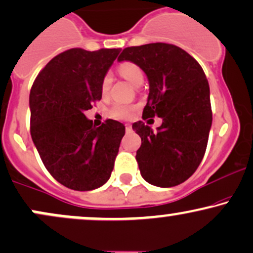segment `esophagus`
<instances>
[{
  "label": "esophagus",
  "instance_id": "obj_1",
  "mask_svg": "<svg viewBox=\"0 0 253 253\" xmlns=\"http://www.w3.org/2000/svg\"><path fill=\"white\" fill-rule=\"evenodd\" d=\"M125 128H126L127 132H129V130H132V126H130L129 124H127V125H125Z\"/></svg>",
  "mask_w": 253,
  "mask_h": 253
}]
</instances>
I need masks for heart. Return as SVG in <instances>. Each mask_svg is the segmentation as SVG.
Wrapping results in <instances>:
<instances>
[{
    "label": "heart",
    "mask_w": 253,
    "mask_h": 253,
    "mask_svg": "<svg viewBox=\"0 0 253 253\" xmlns=\"http://www.w3.org/2000/svg\"><path fill=\"white\" fill-rule=\"evenodd\" d=\"M119 72H120L121 76L126 78L133 85H139V84H141V82H143V71H141V69L135 63H121L119 65ZM110 85H112V76H110V74H106L103 76L102 81H101V94H102V96H107L108 95ZM135 109V106H133V104L118 102L113 104V107L109 110V114L113 118L118 119V120H129L134 115Z\"/></svg>",
    "instance_id": "1"
}]
</instances>
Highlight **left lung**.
<instances>
[{
    "mask_svg": "<svg viewBox=\"0 0 253 253\" xmlns=\"http://www.w3.org/2000/svg\"><path fill=\"white\" fill-rule=\"evenodd\" d=\"M118 60L135 63L149 78L144 120L163 119L157 132L143 121L132 126L141 138L135 156L141 176L156 187L181 184L201 163L213 119L201 65L181 47L165 42L126 47Z\"/></svg>",
    "mask_w": 253,
    "mask_h": 253,
    "instance_id": "obj_1",
    "label": "left lung"
}]
</instances>
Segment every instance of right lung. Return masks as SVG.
<instances>
[{
  "instance_id": "1",
  "label": "right lung",
  "mask_w": 253,
  "mask_h": 253,
  "mask_svg": "<svg viewBox=\"0 0 253 253\" xmlns=\"http://www.w3.org/2000/svg\"><path fill=\"white\" fill-rule=\"evenodd\" d=\"M120 48H70L39 72L30 92L31 135L51 176L72 190L96 189L109 179L125 126L100 127L84 115L101 100V81Z\"/></svg>"
}]
</instances>
